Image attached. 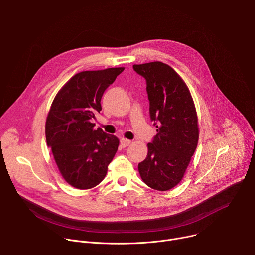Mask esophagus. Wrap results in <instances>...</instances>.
Wrapping results in <instances>:
<instances>
[{
    "label": "esophagus",
    "instance_id": "34e87169",
    "mask_svg": "<svg viewBox=\"0 0 255 255\" xmlns=\"http://www.w3.org/2000/svg\"><path fill=\"white\" fill-rule=\"evenodd\" d=\"M120 143L123 147H127L129 146V145L131 144V140H128V139H125V138H121L120 139Z\"/></svg>",
    "mask_w": 255,
    "mask_h": 255
}]
</instances>
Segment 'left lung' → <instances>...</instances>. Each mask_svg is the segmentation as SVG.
Returning <instances> with one entry per match:
<instances>
[{
  "label": "left lung",
  "instance_id": "obj_1",
  "mask_svg": "<svg viewBox=\"0 0 255 255\" xmlns=\"http://www.w3.org/2000/svg\"><path fill=\"white\" fill-rule=\"evenodd\" d=\"M133 68L146 80L150 118L157 128L138 170L149 188L168 191L183 179L197 148L196 107L188 86L168 64L153 61Z\"/></svg>",
  "mask_w": 255,
  "mask_h": 255
}]
</instances>
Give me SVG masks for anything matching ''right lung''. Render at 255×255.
Here are the masks:
<instances>
[{"label":"right lung","instance_id":"add662e5","mask_svg":"<svg viewBox=\"0 0 255 255\" xmlns=\"http://www.w3.org/2000/svg\"><path fill=\"white\" fill-rule=\"evenodd\" d=\"M124 67L81 71L56 94L45 123L47 145L60 174L68 185L89 190L105 178L119 139L92 123L102 110L105 90Z\"/></svg>","mask_w":255,"mask_h":255}]
</instances>
